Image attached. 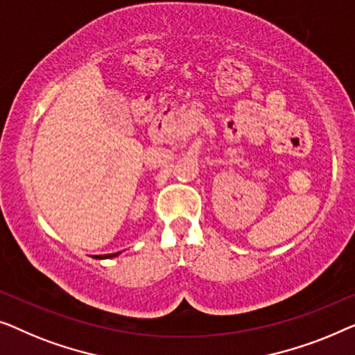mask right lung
Here are the masks:
<instances>
[{
	"label": "right lung",
	"instance_id": "1",
	"mask_svg": "<svg viewBox=\"0 0 355 355\" xmlns=\"http://www.w3.org/2000/svg\"><path fill=\"white\" fill-rule=\"evenodd\" d=\"M119 254H121V252H116V254H104V256H99L98 259H109V257H116V256H119Z\"/></svg>",
	"mask_w": 355,
	"mask_h": 355
}]
</instances>
